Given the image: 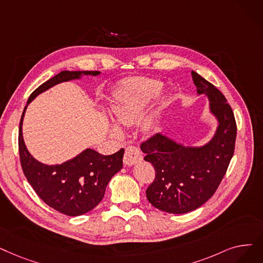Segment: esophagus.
Masks as SVG:
<instances>
[{
  "instance_id": "1",
  "label": "esophagus",
  "mask_w": 263,
  "mask_h": 263,
  "mask_svg": "<svg viewBox=\"0 0 263 263\" xmlns=\"http://www.w3.org/2000/svg\"><path fill=\"white\" fill-rule=\"evenodd\" d=\"M143 159V155L140 152L139 148L134 146H129L125 148L124 156H123V163L128 166H131L135 163L140 162Z\"/></svg>"
}]
</instances>
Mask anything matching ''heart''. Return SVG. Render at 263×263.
<instances>
[{
    "mask_svg": "<svg viewBox=\"0 0 263 263\" xmlns=\"http://www.w3.org/2000/svg\"><path fill=\"white\" fill-rule=\"evenodd\" d=\"M163 88L161 82L151 78H133L125 82L111 105V112L115 120L123 125H130L138 121L142 116L151 101L158 96ZM156 127L154 116L144 119L142 128L151 132ZM111 133L120 136L121 131L117 125H111Z\"/></svg>",
    "mask_w": 263,
    "mask_h": 263,
    "instance_id": "obj_1",
    "label": "heart"
}]
</instances>
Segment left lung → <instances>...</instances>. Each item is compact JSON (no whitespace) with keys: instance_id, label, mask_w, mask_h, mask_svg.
I'll return each instance as SVG.
<instances>
[{"instance_id":"obj_1","label":"left lung","mask_w":263,"mask_h":263,"mask_svg":"<svg viewBox=\"0 0 263 263\" xmlns=\"http://www.w3.org/2000/svg\"><path fill=\"white\" fill-rule=\"evenodd\" d=\"M198 95L210 100V109L218 120L213 139L201 147L184 146L157 133L141 144L145 161L156 171L146 190L147 200L160 211L185 214L213 197L234 154L236 122L224 96L201 75L191 71Z\"/></svg>"}]
</instances>
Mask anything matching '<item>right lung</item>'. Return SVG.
Segmentation results:
<instances>
[{
    "instance_id": "add662e5",
    "label": "right lung",
    "mask_w": 263,
    "mask_h": 263,
    "mask_svg": "<svg viewBox=\"0 0 263 263\" xmlns=\"http://www.w3.org/2000/svg\"><path fill=\"white\" fill-rule=\"evenodd\" d=\"M99 71H62L42 84L31 93L28 104L39 95L63 82L79 79L83 75H99ZM27 106L19 123V156L22 171L29 184L48 206L67 216H79L93 210L104 197L108 181L122 167L124 149L104 156L87 148L67 161L47 165L41 163L28 152L24 136Z\"/></svg>"
}]
</instances>
